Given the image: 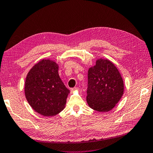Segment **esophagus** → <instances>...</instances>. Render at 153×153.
Instances as JSON below:
<instances>
[{"label": "esophagus", "instance_id": "obj_1", "mask_svg": "<svg viewBox=\"0 0 153 153\" xmlns=\"http://www.w3.org/2000/svg\"><path fill=\"white\" fill-rule=\"evenodd\" d=\"M77 90H78V88H74L71 89V92H73V91Z\"/></svg>", "mask_w": 153, "mask_h": 153}]
</instances>
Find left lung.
I'll return each instance as SVG.
<instances>
[{
  "label": "left lung",
  "instance_id": "obj_1",
  "mask_svg": "<svg viewBox=\"0 0 153 153\" xmlns=\"http://www.w3.org/2000/svg\"><path fill=\"white\" fill-rule=\"evenodd\" d=\"M86 100L88 105L98 112L113 109L124 94V82L120 72L108 59H97L88 72Z\"/></svg>",
  "mask_w": 153,
  "mask_h": 153
}]
</instances>
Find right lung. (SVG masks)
<instances>
[{
  "label": "right lung",
  "instance_id": "1",
  "mask_svg": "<svg viewBox=\"0 0 153 153\" xmlns=\"http://www.w3.org/2000/svg\"><path fill=\"white\" fill-rule=\"evenodd\" d=\"M54 61L42 59L27 74L25 94L35 112L44 116H53L64 109L69 90L58 74Z\"/></svg>",
  "mask_w": 153,
  "mask_h": 153
}]
</instances>
